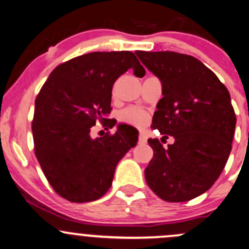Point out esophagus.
Returning <instances> with one entry per match:
<instances>
[{"instance_id":"1","label":"esophagus","mask_w":249,"mask_h":249,"mask_svg":"<svg viewBox=\"0 0 249 249\" xmlns=\"http://www.w3.org/2000/svg\"><path fill=\"white\" fill-rule=\"evenodd\" d=\"M139 142H140V143H146V142H147V135H146V133L141 132L140 134H139Z\"/></svg>"}]
</instances>
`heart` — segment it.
<instances>
[{
  "label": "heart",
  "mask_w": 249,
  "mask_h": 249,
  "mask_svg": "<svg viewBox=\"0 0 249 249\" xmlns=\"http://www.w3.org/2000/svg\"><path fill=\"white\" fill-rule=\"evenodd\" d=\"M120 119L122 121L127 122V124L136 125V127H143V125L147 124L149 117L148 114L146 111L141 110V109L127 108L120 115Z\"/></svg>",
  "instance_id": "heart-1"
}]
</instances>
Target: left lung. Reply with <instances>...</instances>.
Here are the masks:
<instances>
[{
	"instance_id": "1",
	"label": "left lung",
	"mask_w": 249,
	"mask_h": 249,
	"mask_svg": "<svg viewBox=\"0 0 249 249\" xmlns=\"http://www.w3.org/2000/svg\"><path fill=\"white\" fill-rule=\"evenodd\" d=\"M159 78L162 98L152 128L175 138L164 148L148 139L154 156L145 170L152 191L167 202H185L209 190L231 151L236 116L227 88L202 61L177 52L136 51Z\"/></svg>"
}]
</instances>
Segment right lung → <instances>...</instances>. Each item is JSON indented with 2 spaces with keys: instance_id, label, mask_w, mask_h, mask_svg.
I'll return each instance as SVG.
<instances>
[{
  "instance_id": "right-lung-1",
  "label": "right lung",
  "mask_w": 249,
  "mask_h": 249,
  "mask_svg": "<svg viewBox=\"0 0 249 249\" xmlns=\"http://www.w3.org/2000/svg\"><path fill=\"white\" fill-rule=\"evenodd\" d=\"M129 69L145 74L129 51L87 53L57 66L36 96L32 124L36 159L54 191L70 202L101 198L117 162L136 146L135 132L121 127L113 135H90L97 121L115 125L107 119L113 85Z\"/></svg>"
}]
</instances>
